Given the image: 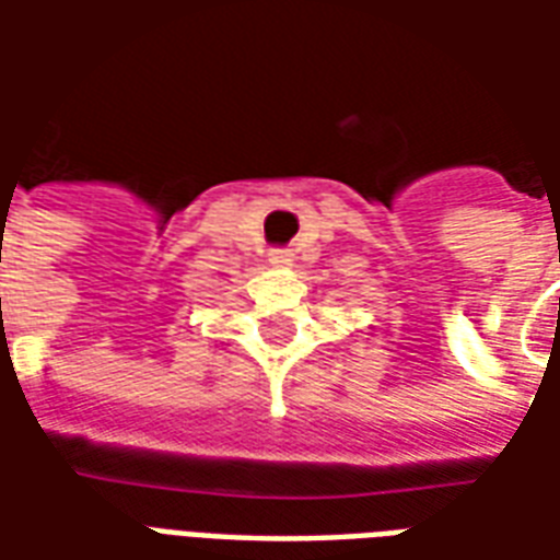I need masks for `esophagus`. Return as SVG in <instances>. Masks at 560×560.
I'll use <instances>...</instances> for the list:
<instances>
[{"instance_id":"esophagus-1","label":"esophagus","mask_w":560,"mask_h":560,"mask_svg":"<svg viewBox=\"0 0 560 560\" xmlns=\"http://www.w3.org/2000/svg\"><path fill=\"white\" fill-rule=\"evenodd\" d=\"M269 264H272V267H291L293 252L291 248H272V252H269Z\"/></svg>"}]
</instances>
